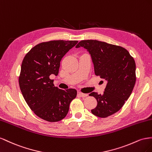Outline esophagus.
Here are the masks:
<instances>
[{"label":"esophagus","instance_id":"34e87169","mask_svg":"<svg viewBox=\"0 0 152 152\" xmlns=\"http://www.w3.org/2000/svg\"><path fill=\"white\" fill-rule=\"evenodd\" d=\"M78 95L81 97H86L88 96V94H83V93H82V92H79Z\"/></svg>","mask_w":152,"mask_h":152}]
</instances>
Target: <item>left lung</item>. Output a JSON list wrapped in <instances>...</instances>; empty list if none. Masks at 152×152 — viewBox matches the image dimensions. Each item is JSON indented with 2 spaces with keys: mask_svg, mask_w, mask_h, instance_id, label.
<instances>
[{
  "mask_svg": "<svg viewBox=\"0 0 152 152\" xmlns=\"http://www.w3.org/2000/svg\"><path fill=\"white\" fill-rule=\"evenodd\" d=\"M83 47L92 57L95 75L107 83L103 94L92 92L97 101L92 113L106 118L118 111L131 95L136 83V63L124 48L97 40H83L76 48Z\"/></svg>",
  "mask_w": 152,
  "mask_h": 152,
  "instance_id": "left-lung-1",
  "label": "left lung"
}]
</instances>
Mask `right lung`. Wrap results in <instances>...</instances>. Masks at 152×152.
Returning a JSON list of instances; mask_svg holds the SVG:
<instances>
[{"mask_svg": "<svg viewBox=\"0 0 152 152\" xmlns=\"http://www.w3.org/2000/svg\"><path fill=\"white\" fill-rule=\"evenodd\" d=\"M77 42H42L23 58L18 78L20 88L30 110L42 120L56 122L64 118L71 102L76 97V90L59 89L50 76L58 75L62 57Z\"/></svg>", "mask_w": 152, "mask_h": 152, "instance_id": "obj_1", "label": "right lung"}]
</instances>
